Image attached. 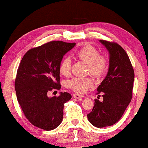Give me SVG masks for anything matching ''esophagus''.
<instances>
[{
  "label": "esophagus",
  "instance_id": "1",
  "mask_svg": "<svg viewBox=\"0 0 148 148\" xmlns=\"http://www.w3.org/2000/svg\"><path fill=\"white\" fill-rule=\"evenodd\" d=\"M73 97H74V98L77 99H79V100H82V99L84 98L83 95H79V94H77V93H76V94L73 95Z\"/></svg>",
  "mask_w": 148,
  "mask_h": 148
}]
</instances>
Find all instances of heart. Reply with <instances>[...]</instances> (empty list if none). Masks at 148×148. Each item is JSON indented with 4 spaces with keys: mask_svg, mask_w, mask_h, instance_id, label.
<instances>
[{
    "mask_svg": "<svg viewBox=\"0 0 148 148\" xmlns=\"http://www.w3.org/2000/svg\"><path fill=\"white\" fill-rule=\"evenodd\" d=\"M76 56L88 66V72L95 77H101L106 72L108 67L107 61L104 57L99 56V52L91 45H86L77 50ZM59 72L62 76H68L71 73V61L68 57L64 58L60 62ZM93 82L89 78L76 77L69 82L68 86L75 92L84 93L91 87Z\"/></svg>",
    "mask_w": 148,
    "mask_h": 148,
    "instance_id": "b5f03b06",
    "label": "heart"
}]
</instances>
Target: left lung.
I'll return each instance as SVG.
<instances>
[{
  "mask_svg": "<svg viewBox=\"0 0 148 148\" xmlns=\"http://www.w3.org/2000/svg\"><path fill=\"white\" fill-rule=\"evenodd\" d=\"M109 53V68L106 76L97 87L103 101L95 100L89 121L102 128L119 121L132 99L134 72L129 56L119 44L100 40Z\"/></svg>",
  "mask_w": 148,
  "mask_h": 148,
  "instance_id": "8db88e82",
  "label": "left lung"
}]
</instances>
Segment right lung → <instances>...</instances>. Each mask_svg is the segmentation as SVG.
Instances as JSON below:
<instances>
[{
	"instance_id": "right-lung-1",
	"label": "right lung",
	"mask_w": 148,
	"mask_h": 148,
	"mask_svg": "<svg viewBox=\"0 0 148 148\" xmlns=\"http://www.w3.org/2000/svg\"><path fill=\"white\" fill-rule=\"evenodd\" d=\"M76 43L53 41L29 50L22 58L15 81V90L23 114L31 123L51 131L61 123L69 92L49 97L48 92L60 89L59 64Z\"/></svg>"
}]
</instances>
